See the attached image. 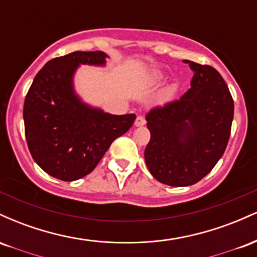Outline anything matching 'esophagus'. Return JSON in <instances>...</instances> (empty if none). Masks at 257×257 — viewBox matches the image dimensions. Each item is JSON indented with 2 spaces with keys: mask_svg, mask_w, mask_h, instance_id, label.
Instances as JSON below:
<instances>
[{
  "mask_svg": "<svg viewBox=\"0 0 257 257\" xmlns=\"http://www.w3.org/2000/svg\"><path fill=\"white\" fill-rule=\"evenodd\" d=\"M145 118H144L143 116H138L137 119H135V125L137 126H143L144 124H145Z\"/></svg>",
  "mask_w": 257,
  "mask_h": 257,
  "instance_id": "obj_1",
  "label": "esophagus"
}]
</instances>
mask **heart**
<instances>
[{
  "label": "heart",
  "mask_w": 257,
  "mask_h": 257,
  "mask_svg": "<svg viewBox=\"0 0 257 257\" xmlns=\"http://www.w3.org/2000/svg\"><path fill=\"white\" fill-rule=\"evenodd\" d=\"M155 78H156V79H159V78H162V76L158 75V73H156ZM172 91H173V89H169V90H168V93H172Z\"/></svg>",
  "instance_id": "heart-1"
}]
</instances>
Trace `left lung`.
<instances>
[{
    "mask_svg": "<svg viewBox=\"0 0 257 257\" xmlns=\"http://www.w3.org/2000/svg\"><path fill=\"white\" fill-rule=\"evenodd\" d=\"M185 63L194 72L190 89L146 114L151 133L146 166L156 180L175 187L196 184L211 172L226 150L234 113L222 76L209 65Z\"/></svg>",
    "mask_w": 257,
    "mask_h": 257,
    "instance_id": "obj_1",
    "label": "left lung"
}]
</instances>
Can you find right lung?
I'll return each instance as SVG.
<instances>
[{
	"label": "right lung",
	"instance_id": "add662e5",
	"mask_svg": "<svg viewBox=\"0 0 257 257\" xmlns=\"http://www.w3.org/2000/svg\"><path fill=\"white\" fill-rule=\"evenodd\" d=\"M104 52H73L38 71L24 102L25 137L34 161L53 178L75 181L98 166L114 139L129 131L134 113L111 114L76 94L79 65L104 66Z\"/></svg>",
	"mask_w": 257,
	"mask_h": 257
}]
</instances>
